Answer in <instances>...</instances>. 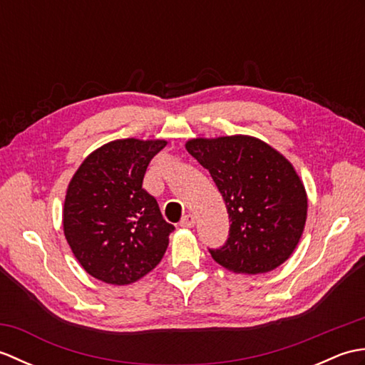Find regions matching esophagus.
I'll use <instances>...</instances> for the list:
<instances>
[{
  "mask_svg": "<svg viewBox=\"0 0 365 365\" xmlns=\"http://www.w3.org/2000/svg\"><path fill=\"white\" fill-rule=\"evenodd\" d=\"M195 224H196V218L192 215H185L183 218H182V221H180V226L185 227V229L195 227Z\"/></svg>",
  "mask_w": 365,
  "mask_h": 365,
  "instance_id": "34e87169",
  "label": "esophagus"
}]
</instances>
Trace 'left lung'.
I'll list each match as a JSON object with an SVG mask.
<instances>
[{"label":"left lung","mask_w":365,"mask_h":365,"mask_svg":"<svg viewBox=\"0 0 365 365\" xmlns=\"http://www.w3.org/2000/svg\"><path fill=\"white\" fill-rule=\"evenodd\" d=\"M226 202L230 229L215 262L234 273L260 274L290 257L304 230L307 195L297 170L267 143L246 135L196 138L185 144Z\"/></svg>","instance_id":"1"}]
</instances>
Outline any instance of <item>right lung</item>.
<instances>
[{
    "mask_svg": "<svg viewBox=\"0 0 365 365\" xmlns=\"http://www.w3.org/2000/svg\"><path fill=\"white\" fill-rule=\"evenodd\" d=\"M165 139L128 138L88 155L68 183L63 210L68 246L92 277L128 285L161 262L173 224L143 188L150 160Z\"/></svg>",
    "mask_w": 365,
    "mask_h": 365,
    "instance_id": "obj_1",
    "label": "right lung"
}]
</instances>
